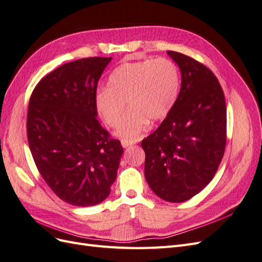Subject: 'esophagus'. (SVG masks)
<instances>
[{"instance_id": "34e87169", "label": "esophagus", "mask_w": 262, "mask_h": 262, "mask_svg": "<svg viewBox=\"0 0 262 262\" xmlns=\"http://www.w3.org/2000/svg\"><path fill=\"white\" fill-rule=\"evenodd\" d=\"M121 143H122V146H123V148H127V147H129V146H133V145H135V141H130V140H125V139H123L122 141H121Z\"/></svg>"}]
</instances>
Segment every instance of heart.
Here are the masks:
<instances>
[{
	"label": "heart",
	"instance_id": "b5f03b06",
	"mask_svg": "<svg viewBox=\"0 0 262 262\" xmlns=\"http://www.w3.org/2000/svg\"><path fill=\"white\" fill-rule=\"evenodd\" d=\"M180 88V70L168 58L124 63L108 77L107 88L96 92L95 105L101 120L115 127L123 113V103H127L130 111L120 120L115 135L135 141L149 121H161L172 111Z\"/></svg>",
	"mask_w": 262,
	"mask_h": 262
}]
</instances>
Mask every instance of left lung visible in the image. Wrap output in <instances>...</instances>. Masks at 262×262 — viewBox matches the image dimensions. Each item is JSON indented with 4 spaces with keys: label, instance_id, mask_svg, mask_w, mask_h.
I'll return each mask as SVG.
<instances>
[{
    "label": "left lung",
    "instance_id": "1",
    "mask_svg": "<svg viewBox=\"0 0 262 262\" xmlns=\"http://www.w3.org/2000/svg\"><path fill=\"white\" fill-rule=\"evenodd\" d=\"M167 54L181 71L179 98L141 147L150 188L163 200L183 202L212 181L221 163L226 107L220 82L208 67L179 52Z\"/></svg>",
    "mask_w": 262,
    "mask_h": 262
}]
</instances>
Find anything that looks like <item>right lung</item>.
Returning <instances> with one entry per match:
<instances>
[{
	"label": "right lung",
	"instance_id": "add662e5",
	"mask_svg": "<svg viewBox=\"0 0 262 262\" xmlns=\"http://www.w3.org/2000/svg\"><path fill=\"white\" fill-rule=\"evenodd\" d=\"M112 57L80 58L42 78L27 114L29 148L42 179L67 204L90 207L111 191L123 147L97 120L98 81Z\"/></svg>",
	"mask_w": 262,
	"mask_h": 262
}]
</instances>
